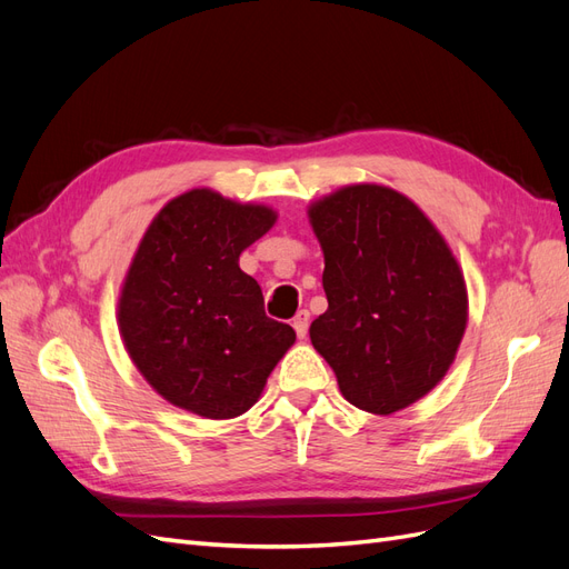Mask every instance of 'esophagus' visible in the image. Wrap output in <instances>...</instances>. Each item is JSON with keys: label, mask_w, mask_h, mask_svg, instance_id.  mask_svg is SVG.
<instances>
[{"label": "esophagus", "mask_w": 569, "mask_h": 569, "mask_svg": "<svg viewBox=\"0 0 569 569\" xmlns=\"http://www.w3.org/2000/svg\"><path fill=\"white\" fill-rule=\"evenodd\" d=\"M308 322H311V313H308V311H299L295 318H291V327H295V332H297L299 339H306Z\"/></svg>", "instance_id": "1"}]
</instances>
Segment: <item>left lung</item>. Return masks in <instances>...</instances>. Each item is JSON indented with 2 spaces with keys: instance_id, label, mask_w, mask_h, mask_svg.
Listing matches in <instances>:
<instances>
[{
  "instance_id": "8db88e82",
  "label": "left lung",
  "mask_w": 569,
  "mask_h": 569,
  "mask_svg": "<svg viewBox=\"0 0 569 569\" xmlns=\"http://www.w3.org/2000/svg\"><path fill=\"white\" fill-rule=\"evenodd\" d=\"M327 311L311 325L343 399L391 416L432 391L468 327V287L451 247L391 187H339L308 206Z\"/></svg>"
}]
</instances>
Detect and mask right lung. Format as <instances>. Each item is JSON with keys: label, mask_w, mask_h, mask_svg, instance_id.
<instances>
[{"label": "right lung", "mask_w": 569, "mask_h": 569, "mask_svg": "<svg viewBox=\"0 0 569 569\" xmlns=\"http://www.w3.org/2000/svg\"><path fill=\"white\" fill-rule=\"evenodd\" d=\"M274 220L266 203L199 187L149 222L120 287L118 330L168 403L209 420L242 416L297 341L266 316L261 287L239 268V253Z\"/></svg>", "instance_id": "add662e5"}]
</instances>
